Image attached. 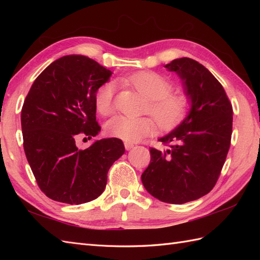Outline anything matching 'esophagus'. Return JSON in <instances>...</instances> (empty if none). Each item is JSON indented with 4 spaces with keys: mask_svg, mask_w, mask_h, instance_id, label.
Instances as JSON below:
<instances>
[{
    "mask_svg": "<svg viewBox=\"0 0 260 260\" xmlns=\"http://www.w3.org/2000/svg\"><path fill=\"white\" fill-rule=\"evenodd\" d=\"M124 146H125V148L127 151H129V150H132V148L134 147V144L133 143H131V142H125L124 143Z\"/></svg>",
    "mask_w": 260,
    "mask_h": 260,
    "instance_id": "esophagus-1",
    "label": "esophagus"
}]
</instances>
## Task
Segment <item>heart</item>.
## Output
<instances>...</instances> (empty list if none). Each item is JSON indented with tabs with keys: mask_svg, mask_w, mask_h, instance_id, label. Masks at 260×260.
Returning <instances> with one entry per match:
<instances>
[{
	"mask_svg": "<svg viewBox=\"0 0 260 260\" xmlns=\"http://www.w3.org/2000/svg\"><path fill=\"white\" fill-rule=\"evenodd\" d=\"M128 84L146 97L150 102V112L163 129H171L184 119L190 108V103L184 95L171 93L172 85L163 76L153 71H142L128 79ZM116 85L106 82L96 92L95 105L97 112L108 116L114 110V95ZM156 129V123L152 117H127L115 116L109 119L105 131L116 139L126 142H137L143 137L153 134Z\"/></svg>",
	"mask_w": 260,
	"mask_h": 260,
	"instance_id": "heart-1",
	"label": "heart"
}]
</instances>
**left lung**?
Here are the masks:
<instances>
[{
	"instance_id": "obj_1",
	"label": "left lung",
	"mask_w": 260,
	"mask_h": 260,
	"mask_svg": "<svg viewBox=\"0 0 260 260\" xmlns=\"http://www.w3.org/2000/svg\"><path fill=\"white\" fill-rule=\"evenodd\" d=\"M182 81L190 109L185 118L159 142L165 151L151 148V162L141 179L146 191L159 201L182 204L213 189L230 147L233 106L221 84L190 58L164 66Z\"/></svg>"
}]
</instances>
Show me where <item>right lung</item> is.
<instances>
[{
    "mask_svg": "<svg viewBox=\"0 0 260 260\" xmlns=\"http://www.w3.org/2000/svg\"><path fill=\"white\" fill-rule=\"evenodd\" d=\"M113 73L81 54L57 59L38 76L21 112L25 156L37 183L54 201L81 204L104 192L107 173L125 152L116 137L86 150L77 136L98 135L95 96ZM86 139V137H85Z\"/></svg>",
    "mask_w": 260,
    "mask_h": 260,
    "instance_id": "1",
    "label": "right lung"
}]
</instances>
